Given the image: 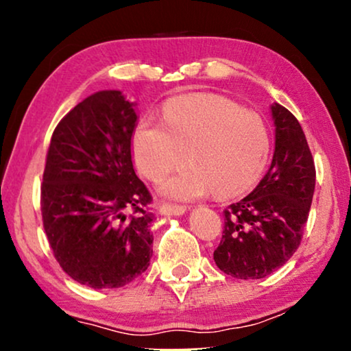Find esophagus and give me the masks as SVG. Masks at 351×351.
I'll return each instance as SVG.
<instances>
[{
  "label": "esophagus",
  "mask_w": 351,
  "mask_h": 351,
  "mask_svg": "<svg viewBox=\"0 0 351 351\" xmlns=\"http://www.w3.org/2000/svg\"><path fill=\"white\" fill-rule=\"evenodd\" d=\"M186 213V208L184 206H174V204H161L160 206V214L165 217H179Z\"/></svg>",
  "instance_id": "obj_1"
}]
</instances>
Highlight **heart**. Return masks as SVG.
<instances>
[{
	"instance_id": "1",
	"label": "heart",
	"mask_w": 351,
	"mask_h": 351,
	"mask_svg": "<svg viewBox=\"0 0 351 351\" xmlns=\"http://www.w3.org/2000/svg\"><path fill=\"white\" fill-rule=\"evenodd\" d=\"M189 165L160 184L161 195L190 201L213 190L232 198L261 179L270 153V137L261 117L217 95L172 99L162 124L145 118L132 132L134 161L156 180L184 160Z\"/></svg>"
}]
</instances>
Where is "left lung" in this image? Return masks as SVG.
<instances>
[{
	"mask_svg": "<svg viewBox=\"0 0 351 351\" xmlns=\"http://www.w3.org/2000/svg\"><path fill=\"white\" fill-rule=\"evenodd\" d=\"M275 153L258 185L223 210L222 241L214 251L220 270L238 280H261L297 251L315 191V162L302 126L273 104Z\"/></svg>",
	"mask_w": 351,
	"mask_h": 351,
	"instance_id": "obj_1",
	"label": "left lung"
}]
</instances>
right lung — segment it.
I'll use <instances>...</instances> for the list:
<instances>
[{"label":"right lung","instance_id":"right-lung-1","mask_svg":"<svg viewBox=\"0 0 351 351\" xmlns=\"http://www.w3.org/2000/svg\"><path fill=\"white\" fill-rule=\"evenodd\" d=\"M136 105L121 90L94 93L62 118L47 152L45 232L66 275L93 289L134 281L153 254L152 196L132 161Z\"/></svg>","mask_w":351,"mask_h":351}]
</instances>
